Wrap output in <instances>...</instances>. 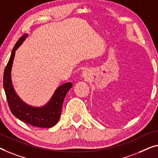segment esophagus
Listing matches in <instances>:
<instances>
[{"label": "esophagus", "mask_w": 158, "mask_h": 158, "mask_svg": "<svg viewBox=\"0 0 158 158\" xmlns=\"http://www.w3.org/2000/svg\"><path fill=\"white\" fill-rule=\"evenodd\" d=\"M82 76H83L84 78L88 79L89 77H90V71L89 69H85L82 73Z\"/></svg>", "instance_id": "1"}]
</instances>
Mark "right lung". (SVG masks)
Segmentation results:
<instances>
[{
  "mask_svg": "<svg viewBox=\"0 0 158 158\" xmlns=\"http://www.w3.org/2000/svg\"><path fill=\"white\" fill-rule=\"evenodd\" d=\"M27 34L23 35L14 46L3 74V87L9 108L15 117L25 123L39 128H51L57 123L62 112V104L68 91L72 88L70 82L58 87L48 104L41 108L27 106L22 102L14 91L11 83V67L15 50L25 40Z\"/></svg>",
  "mask_w": 158,
  "mask_h": 158,
  "instance_id": "right-lung-1",
  "label": "right lung"
}]
</instances>
